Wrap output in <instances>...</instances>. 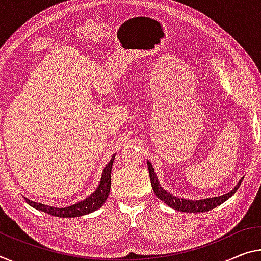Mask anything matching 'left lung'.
Returning <instances> with one entry per match:
<instances>
[{
  "mask_svg": "<svg viewBox=\"0 0 261 261\" xmlns=\"http://www.w3.org/2000/svg\"><path fill=\"white\" fill-rule=\"evenodd\" d=\"M147 167L148 172H150V180H151V186L153 188V192L156 196H158L164 203H166L171 208L179 210V212L184 213H205L210 209H214L222 204L223 202H225L227 198L231 197L233 194L237 192V189L241 186L243 179L239 181L237 186L231 190L230 193L224 194L222 196L217 197H212V198H205V200H197V201H192V200H185V198H180L176 196H173L172 194H169L167 190H165L158 182V177H156L154 169H153L152 165L150 161H147Z\"/></svg>",
  "mask_w": 261,
  "mask_h": 261,
  "instance_id": "1",
  "label": "left lung"
}]
</instances>
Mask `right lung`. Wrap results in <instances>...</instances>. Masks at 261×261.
Instances as JSON below:
<instances>
[{
	"label": "right lung",
	"instance_id": "obj_1",
	"mask_svg": "<svg viewBox=\"0 0 261 261\" xmlns=\"http://www.w3.org/2000/svg\"><path fill=\"white\" fill-rule=\"evenodd\" d=\"M114 159L115 155H113L109 164L103 169L102 177L97 189L89 197H87L86 200L79 202L76 204L67 206V208H53V206L37 203V202H32L25 197L24 198H25L27 203L34 206L35 209L41 210V212H45L57 217H79L89 213H93L98 208H101L109 195L111 186V167H113Z\"/></svg>",
	"mask_w": 261,
	"mask_h": 261
}]
</instances>
